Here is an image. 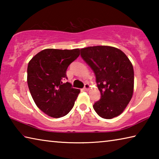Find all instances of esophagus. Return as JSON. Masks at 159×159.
I'll return each instance as SVG.
<instances>
[{
  "instance_id": "obj_1",
  "label": "esophagus",
  "mask_w": 159,
  "mask_h": 159,
  "mask_svg": "<svg viewBox=\"0 0 159 159\" xmlns=\"http://www.w3.org/2000/svg\"><path fill=\"white\" fill-rule=\"evenodd\" d=\"M90 85L88 84V83H85V85H84V88H83V90H88L90 89Z\"/></svg>"
}]
</instances>
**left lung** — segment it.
<instances>
[{"instance_id":"obj_1","label":"left lung","mask_w":159,"mask_h":159,"mask_svg":"<svg viewBox=\"0 0 159 159\" xmlns=\"http://www.w3.org/2000/svg\"><path fill=\"white\" fill-rule=\"evenodd\" d=\"M80 56L96 76L101 98L93 105L99 116L111 119L124 111L133 97L134 70L125 54L106 45L80 49Z\"/></svg>"}]
</instances>
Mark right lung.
Returning a JSON list of instances; mask_svg holds the SVG:
<instances>
[{"label": "right lung", "mask_w": 159, "mask_h": 159, "mask_svg": "<svg viewBox=\"0 0 159 159\" xmlns=\"http://www.w3.org/2000/svg\"><path fill=\"white\" fill-rule=\"evenodd\" d=\"M80 55V49H45L29 62L27 83L36 106L50 117L60 118L71 111L80 93L71 87L66 69Z\"/></svg>", "instance_id": "obj_1"}]
</instances>
